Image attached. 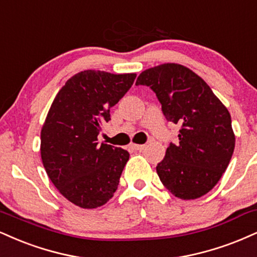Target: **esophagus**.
Segmentation results:
<instances>
[{
    "mask_svg": "<svg viewBox=\"0 0 257 257\" xmlns=\"http://www.w3.org/2000/svg\"><path fill=\"white\" fill-rule=\"evenodd\" d=\"M132 147L134 148L135 151H144L146 148V145H132Z\"/></svg>",
    "mask_w": 257,
    "mask_h": 257,
    "instance_id": "esophagus-1",
    "label": "esophagus"
}]
</instances>
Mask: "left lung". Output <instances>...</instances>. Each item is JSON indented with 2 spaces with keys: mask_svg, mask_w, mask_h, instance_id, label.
Wrapping results in <instances>:
<instances>
[{
  "mask_svg": "<svg viewBox=\"0 0 257 257\" xmlns=\"http://www.w3.org/2000/svg\"><path fill=\"white\" fill-rule=\"evenodd\" d=\"M135 85L156 93L168 122L179 124L157 174L166 189L183 200L213 189L234 150L231 116L207 83L181 64L165 63L142 72Z\"/></svg>",
  "mask_w": 257,
  "mask_h": 257,
  "instance_id": "1",
  "label": "left lung"
}]
</instances>
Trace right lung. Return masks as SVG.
<instances>
[{"label":"right lung","mask_w":257,"mask_h":257,"mask_svg":"<svg viewBox=\"0 0 257 257\" xmlns=\"http://www.w3.org/2000/svg\"><path fill=\"white\" fill-rule=\"evenodd\" d=\"M137 74L83 70L58 92L40 134V154L49 178L81 208L105 205L117 190L128 151L99 144L110 109L123 98Z\"/></svg>","instance_id":"add662e5"}]
</instances>
